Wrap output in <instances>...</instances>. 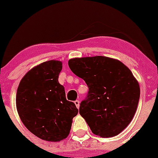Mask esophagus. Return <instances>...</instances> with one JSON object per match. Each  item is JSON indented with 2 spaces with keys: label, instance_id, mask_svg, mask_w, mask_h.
<instances>
[{
  "label": "esophagus",
  "instance_id": "1",
  "mask_svg": "<svg viewBox=\"0 0 158 158\" xmlns=\"http://www.w3.org/2000/svg\"><path fill=\"white\" fill-rule=\"evenodd\" d=\"M74 103H75V105H76V108H77V109H79V100H76V101L74 102Z\"/></svg>",
  "mask_w": 158,
  "mask_h": 158
}]
</instances>
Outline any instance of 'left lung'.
Instances as JSON below:
<instances>
[{"mask_svg":"<svg viewBox=\"0 0 158 158\" xmlns=\"http://www.w3.org/2000/svg\"><path fill=\"white\" fill-rule=\"evenodd\" d=\"M68 64L89 87L79 114L92 133L102 138L121 133L133 119L140 98L139 84L131 70L102 56L71 59Z\"/></svg>","mask_w":158,"mask_h":158,"instance_id":"obj_1","label":"left lung"}]
</instances>
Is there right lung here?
<instances>
[{
	"label": "right lung",
	"instance_id": "right-lung-1",
	"mask_svg": "<svg viewBox=\"0 0 158 158\" xmlns=\"http://www.w3.org/2000/svg\"><path fill=\"white\" fill-rule=\"evenodd\" d=\"M62 62L49 60L27 73L17 91L16 106L22 122L31 133L47 141L67 138L78 109L66 98L58 82Z\"/></svg>",
	"mask_w": 158,
	"mask_h": 158
}]
</instances>
